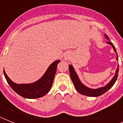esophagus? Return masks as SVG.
<instances>
[{
  "label": "esophagus",
  "instance_id": "34e87169",
  "mask_svg": "<svg viewBox=\"0 0 123 123\" xmlns=\"http://www.w3.org/2000/svg\"><path fill=\"white\" fill-rule=\"evenodd\" d=\"M65 57H66V58H68V55H67V54H66V55H65Z\"/></svg>",
  "mask_w": 123,
  "mask_h": 123
}]
</instances>
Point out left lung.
Returning a JSON list of instances; mask_svg holds the SVG:
<instances>
[{"instance_id": "left-lung-1", "label": "left lung", "mask_w": 123, "mask_h": 123, "mask_svg": "<svg viewBox=\"0 0 123 123\" xmlns=\"http://www.w3.org/2000/svg\"><path fill=\"white\" fill-rule=\"evenodd\" d=\"M105 37H106V39L109 40V41L106 42V43L112 46L114 51H115V52L116 53V54H117V58H116V60H118V54H117L115 47L114 46V45L113 44L112 42H111L110 41V39L109 38H108V36L106 35V34H105ZM69 74H70V76H71L73 83L74 86L75 88H76V89L77 90V91H78L79 93L82 94V95H86V96L98 97L100 96V95H102V94H104V93H105V92H106V91H108V90H109L111 87H112L114 85V84L115 83V82L117 81V78H118V71H119V66H118L117 70H116V73H115L113 78H112V79H111V80L105 86L98 88V89H95L89 88L87 87L86 86L84 85L81 82V81L79 80V77H78V74H77L76 71H75L72 65H69Z\"/></svg>"}]
</instances>
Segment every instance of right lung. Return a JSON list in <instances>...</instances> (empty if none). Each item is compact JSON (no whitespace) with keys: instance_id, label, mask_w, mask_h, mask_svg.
<instances>
[{"instance_id":"right-lung-1","label":"right lung","mask_w":123,"mask_h":123,"mask_svg":"<svg viewBox=\"0 0 123 123\" xmlns=\"http://www.w3.org/2000/svg\"><path fill=\"white\" fill-rule=\"evenodd\" d=\"M60 62V60H56L52 63L42 78L36 82L31 84H16L8 78L4 69V74L10 86L19 95L26 98H39L46 95L51 89L57 65Z\"/></svg>"}]
</instances>
